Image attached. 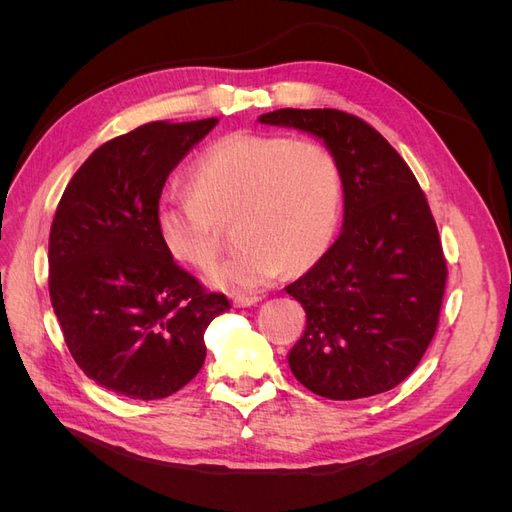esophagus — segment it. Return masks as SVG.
I'll return each mask as SVG.
<instances>
[{"instance_id":"obj_1","label":"esophagus","mask_w":512,"mask_h":512,"mask_svg":"<svg viewBox=\"0 0 512 512\" xmlns=\"http://www.w3.org/2000/svg\"><path fill=\"white\" fill-rule=\"evenodd\" d=\"M258 301H260L258 294H237L235 297L237 307H250V305H256Z\"/></svg>"}]
</instances>
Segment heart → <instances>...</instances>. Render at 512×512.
<instances>
[{
	"mask_svg": "<svg viewBox=\"0 0 512 512\" xmlns=\"http://www.w3.org/2000/svg\"><path fill=\"white\" fill-rule=\"evenodd\" d=\"M342 207V173L316 138L235 134L209 147L190 168V192H166L156 211L166 252L194 269L215 265L222 224L237 218L239 250L211 282L250 290L288 265L305 271L333 241Z\"/></svg>",
	"mask_w": 512,
	"mask_h": 512,
	"instance_id": "b5f03b06",
	"label": "heart"
}]
</instances>
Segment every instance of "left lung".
I'll return each instance as SVG.
<instances>
[{"label":"left lung","instance_id":"obj_1","mask_svg":"<svg viewBox=\"0 0 512 512\" xmlns=\"http://www.w3.org/2000/svg\"><path fill=\"white\" fill-rule=\"evenodd\" d=\"M258 121L322 138L344 185L342 235L286 286L307 314L305 333L288 354L294 378L329 399L395 389L436 335L448 275L425 192L361 117L337 108H280Z\"/></svg>","mask_w":512,"mask_h":512}]
</instances>
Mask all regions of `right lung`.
Wrapping results in <instances>:
<instances>
[{
    "mask_svg": "<svg viewBox=\"0 0 512 512\" xmlns=\"http://www.w3.org/2000/svg\"><path fill=\"white\" fill-rule=\"evenodd\" d=\"M218 119L153 121L98 147L70 179L49 237V292L83 374L130 399H162L205 363L209 322L230 309L166 252L162 188Z\"/></svg>",
    "mask_w": 512,
    "mask_h": 512,
    "instance_id": "1",
    "label": "right lung"
}]
</instances>
